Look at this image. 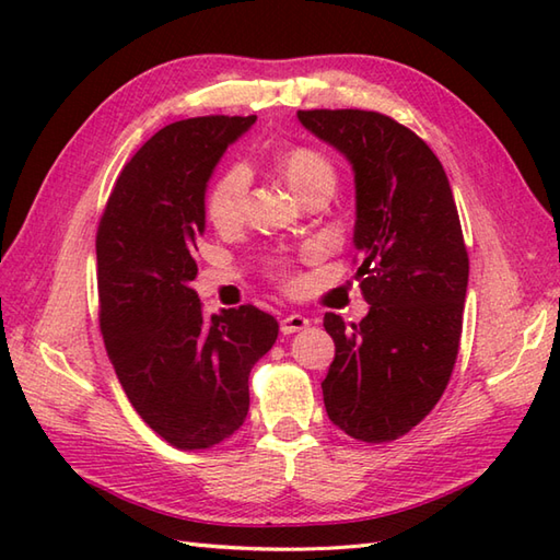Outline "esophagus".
I'll use <instances>...</instances> for the list:
<instances>
[{
	"instance_id": "esophagus-1",
	"label": "esophagus",
	"mask_w": 560,
	"mask_h": 560,
	"mask_svg": "<svg viewBox=\"0 0 560 560\" xmlns=\"http://www.w3.org/2000/svg\"><path fill=\"white\" fill-rule=\"evenodd\" d=\"M307 325H311V319L299 315V313H293V315H287L281 319V331H283V335H295V331L305 329Z\"/></svg>"
}]
</instances>
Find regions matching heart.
Listing matches in <instances>:
<instances>
[{
  "label": "heart",
  "instance_id": "1",
  "mask_svg": "<svg viewBox=\"0 0 560 560\" xmlns=\"http://www.w3.org/2000/svg\"><path fill=\"white\" fill-rule=\"evenodd\" d=\"M279 171L301 199L313 189H335L337 171L331 161L311 147H291L279 153ZM249 197V173L245 165L223 171L207 195V217L219 231H231L245 219Z\"/></svg>",
  "mask_w": 560,
  "mask_h": 560
}]
</instances>
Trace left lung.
I'll return each mask as SVG.
<instances>
[{
	"label": "left lung",
	"mask_w": 560,
	"mask_h": 560,
	"mask_svg": "<svg viewBox=\"0 0 560 560\" xmlns=\"http://www.w3.org/2000/svg\"><path fill=\"white\" fill-rule=\"evenodd\" d=\"M305 129L347 156L355 180L359 325L325 315L335 361L323 380L329 421L389 443L443 397L462 337L469 255L443 163L421 137L373 110H299Z\"/></svg>",
	"instance_id": "8db88e82"
}]
</instances>
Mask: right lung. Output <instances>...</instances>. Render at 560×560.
Returning <instances> with one entry per match:
<instances>
[{
	"mask_svg": "<svg viewBox=\"0 0 560 560\" xmlns=\"http://www.w3.org/2000/svg\"><path fill=\"white\" fill-rule=\"evenodd\" d=\"M257 117L209 115L153 135L125 165L98 223L101 331L144 423L177 450H209L243 425L247 377L279 337L255 305L211 319L189 281L207 183Z\"/></svg>",
	"mask_w": 560,
	"mask_h": 560,
	"instance_id": "add662e5",
	"label": "right lung"
}]
</instances>
